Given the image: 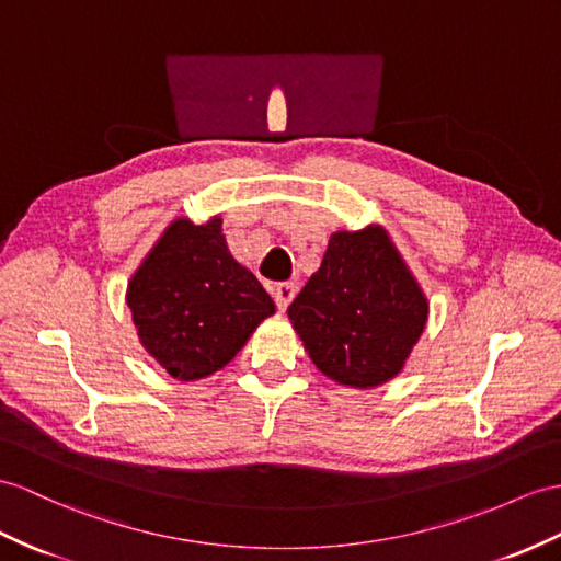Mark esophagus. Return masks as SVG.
<instances>
[{
    "label": "esophagus",
    "mask_w": 561,
    "mask_h": 561,
    "mask_svg": "<svg viewBox=\"0 0 561 561\" xmlns=\"http://www.w3.org/2000/svg\"><path fill=\"white\" fill-rule=\"evenodd\" d=\"M295 293H297V285L295 283H278L276 288H273V299H276V305H278L280 311L288 309Z\"/></svg>",
    "instance_id": "esophagus-1"
}]
</instances>
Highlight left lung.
<instances>
[{"mask_svg": "<svg viewBox=\"0 0 561 561\" xmlns=\"http://www.w3.org/2000/svg\"><path fill=\"white\" fill-rule=\"evenodd\" d=\"M288 317L321 374L340 386L374 388L402 371L428 302L386 230L368 226L331 236Z\"/></svg>", "mask_w": 561, "mask_h": 561, "instance_id": "obj_1", "label": "left lung"}]
</instances>
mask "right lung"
<instances>
[{"label":"right lung","mask_w":561,"mask_h":561,"mask_svg":"<svg viewBox=\"0 0 561 561\" xmlns=\"http://www.w3.org/2000/svg\"><path fill=\"white\" fill-rule=\"evenodd\" d=\"M126 302L142 347L178 380L224 368L276 311L230 254L218 216L202 226L175 218L135 271Z\"/></svg>","instance_id":"obj_1"}]
</instances>
